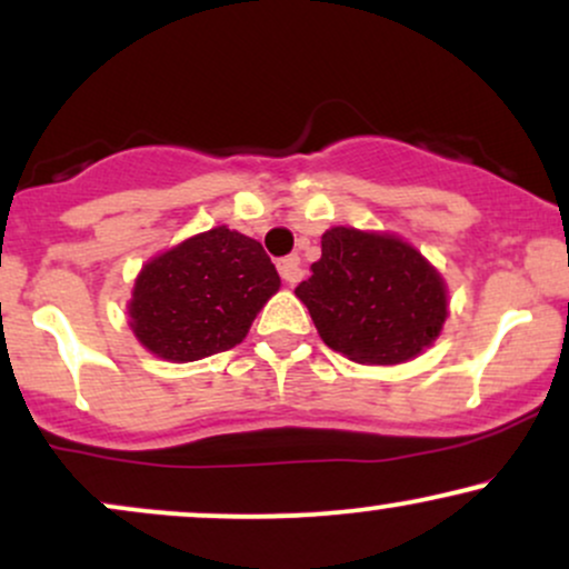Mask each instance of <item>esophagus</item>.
Segmentation results:
<instances>
[{"mask_svg": "<svg viewBox=\"0 0 569 569\" xmlns=\"http://www.w3.org/2000/svg\"><path fill=\"white\" fill-rule=\"evenodd\" d=\"M278 272H280V278L286 280V283H291V286L299 283V278H302V262H299L297 253L278 259Z\"/></svg>", "mask_w": 569, "mask_h": 569, "instance_id": "esophagus-1", "label": "esophagus"}]
</instances>
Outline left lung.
<instances>
[{
	"mask_svg": "<svg viewBox=\"0 0 569 569\" xmlns=\"http://www.w3.org/2000/svg\"><path fill=\"white\" fill-rule=\"evenodd\" d=\"M297 286L318 335L356 363H401L439 337L447 289L417 248L393 234L335 227Z\"/></svg>",
	"mask_w": 569,
	"mask_h": 569,
	"instance_id": "obj_1",
	"label": "left lung"
}]
</instances>
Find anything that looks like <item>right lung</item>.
Returning <instances> with one entry per match:
<instances>
[{
  "label": "right lung",
  "instance_id": "add662e5",
  "mask_svg": "<svg viewBox=\"0 0 569 569\" xmlns=\"http://www.w3.org/2000/svg\"><path fill=\"white\" fill-rule=\"evenodd\" d=\"M278 286L262 243L217 227L143 264L130 329L166 361H198L243 342Z\"/></svg>",
  "mask_w": 569,
  "mask_h": 569
}]
</instances>
